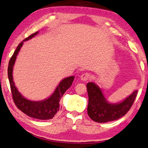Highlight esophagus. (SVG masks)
Here are the masks:
<instances>
[{
	"label": "esophagus",
	"instance_id": "1",
	"mask_svg": "<svg viewBox=\"0 0 148 148\" xmlns=\"http://www.w3.org/2000/svg\"><path fill=\"white\" fill-rule=\"evenodd\" d=\"M90 77H91V76H90V74L84 73L80 76V78L82 81H86L90 78Z\"/></svg>",
	"mask_w": 148,
	"mask_h": 148
}]
</instances>
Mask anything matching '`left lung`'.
<instances>
[{
	"mask_svg": "<svg viewBox=\"0 0 148 148\" xmlns=\"http://www.w3.org/2000/svg\"><path fill=\"white\" fill-rule=\"evenodd\" d=\"M86 86L88 94V114L92 120L98 123L111 122L122 118L131 108L138 94V90H134L122 102L110 103L95 83L88 82Z\"/></svg>",
	"mask_w": 148,
	"mask_h": 148,
	"instance_id": "1",
	"label": "left lung"
}]
</instances>
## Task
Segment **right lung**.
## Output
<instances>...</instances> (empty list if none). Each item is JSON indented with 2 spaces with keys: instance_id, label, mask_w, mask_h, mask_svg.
Returning <instances> with one entry per match:
<instances>
[{
  "instance_id": "obj_1",
  "label": "right lung",
  "mask_w": 148,
  "mask_h": 148,
  "mask_svg": "<svg viewBox=\"0 0 148 148\" xmlns=\"http://www.w3.org/2000/svg\"><path fill=\"white\" fill-rule=\"evenodd\" d=\"M38 32L34 33L25 38L23 42L18 45L14 54L11 57L8 66V76L9 80L11 92H12L13 101L16 107L23 113L31 118L38 119V120H50L53 118L59 110L61 109L60 105V98L62 97L65 92L71 86L73 82L74 76H70L62 80L58 86L55 89L53 93L49 98L42 101H31L25 98L20 93L14 85L12 77V70L14 62L18 54L23 46L24 42L28 40L33 38L35 35L38 34Z\"/></svg>"
}]
</instances>
